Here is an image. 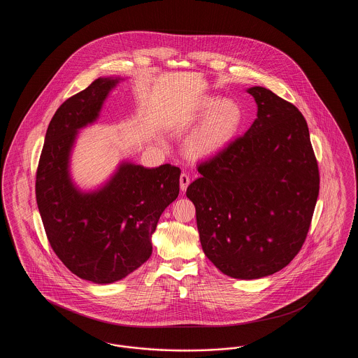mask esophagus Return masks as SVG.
<instances>
[{"label": "esophagus", "mask_w": 358, "mask_h": 358, "mask_svg": "<svg viewBox=\"0 0 358 358\" xmlns=\"http://www.w3.org/2000/svg\"><path fill=\"white\" fill-rule=\"evenodd\" d=\"M189 184H190V177H189V174L185 173V171L181 173V176H180V187H181V190L185 192Z\"/></svg>", "instance_id": "obj_1"}]
</instances>
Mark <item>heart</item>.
I'll list each match as a JSON object with an SVG mask.
<instances>
[{"label": "heart", "mask_w": 358, "mask_h": 358, "mask_svg": "<svg viewBox=\"0 0 358 358\" xmlns=\"http://www.w3.org/2000/svg\"><path fill=\"white\" fill-rule=\"evenodd\" d=\"M196 117L204 120L187 139V150L194 157H210L228 148L244 124V110L235 101L206 96L199 103Z\"/></svg>", "instance_id": "b5f03b06"}]
</instances>
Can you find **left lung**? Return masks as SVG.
I'll list each match as a JSON object with an SVG mask.
<instances>
[{
	"mask_svg": "<svg viewBox=\"0 0 358 358\" xmlns=\"http://www.w3.org/2000/svg\"><path fill=\"white\" fill-rule=\"evenodd\" d=\"M252 126L199 165L187 189L206 257L222 273L259 279L280 271L306 238L320 193V171L306 120L264 87Z\"/></svg>",
	"mask_w": 358,
	"mask_h": 358,
	"instance_id": "obj_1",
	"label": "left lung"
}]
</instances>
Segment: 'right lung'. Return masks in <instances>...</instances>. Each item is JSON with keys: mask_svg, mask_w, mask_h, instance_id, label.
<instances>
[{"mask_svg": "<svg viewBox=\"0 0 358 358\" xmlns=\"http://www.w3.org/2000/svg\"><path fill=\"white\" fill-rule=\"evenodd\" d=\"M124 80L99 78L71 96L48 126L36 174V200L52 250L76 276L108 285L152 255L159 216L180 193L181 171L122 161L101 187L83 190L71 174V154L82 129L94 124L110 92Z\"/></svg>", "mask_w": 358, "mask_h": 358, "instance_id": "right-lung-1", "label": "right lung"}]
</instances>
